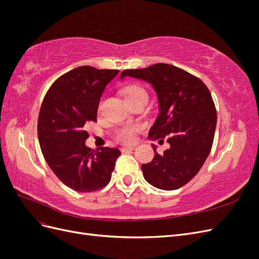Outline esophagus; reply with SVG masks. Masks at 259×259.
I'll use <instances>...</instances> for the list:
<instances>
[{"label": "esophagus", "instance_id": "obj_1", "mask_svg": "<svg viewBox=\"0 0 259 259\" xmlns=\"http://www.w3.org/2000/svg\"><path fill=\"white\" fill-rule=\"evenodd\" d=\"M133 150H135L134 147H123V148H121L122 152H127V151H133Z\"/></svg>", "mask_w": 259, "mask_h": 259}]
</instances>
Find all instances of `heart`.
Returning <instances> with one entry per match:
<instances>
[{
  "label": "heart",
  "instance_id": "1",
  "mask_svg": "<svg viewBox=\"0 0 259 259\" xmlns=\"http://www.w3.org/2000/svg\"><path fill=\"white\" fill-rule=\"evenodd\" d=\"M124 97L128 104L136 103L140 100H148L147 91L137 84H130L123 89ZM140 131V126L137 124H127L117 128L114 133V137L119 143L133 144L136 140V134Z\"/></svg>",
  "mask_w": 259,
  "mask_h": 259
}]
</instances>
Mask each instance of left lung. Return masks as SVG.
Wrapping results in <instances>:
<instances>
[{
  "label": "left lung",
  "mask_w": 259,
  "mask_h": 259,
  "mask_svg": "<svg viewBox=\"0 0 259 259\" xmlns=\"http://www.w3.org/2000/svg\"><path fill=\"white\" fill-rule=\"evenodd\" d=\"M150 83L158 95L159 114L149 131V138L169 148L143 164L145 179L162 190H176L198 174L208 156L215 135L217 114L206 85L199 77L167 64L124 70V76Z\"/></svg>",
  "instance_id": "obj_1"
}]
</instances>
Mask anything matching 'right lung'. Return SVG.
<instances>
[{"label":"right lung","instance_id":"1","mask_svg":"<svg viewBox=\"0 0 259 259\" xmlns=\"http://www.w3.org/2000/svg\"><path fill=\"white\" fill-rule=\"evenodd\" d=\"M119 70L77 67L53 83L37 121V136L45 161L59 180L77 192H93L111 179L116 148L85 146V125L97 121L100 97Z\"/></svg>","mask_w":259,"mask_h":259}]
</instances>
